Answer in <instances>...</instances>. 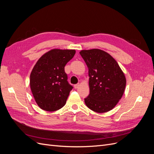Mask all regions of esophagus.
<instances>
[{
  "mask_svg": "<svg viewBox=\"0 0 154 154\" xmlns=\"http://www.w3.org/2000/svg\"><path fill=\"white\" fill-rule=\"evenodd\" d=\"M79 86H80L79 83H77V84H75L74 85V88H78L79 87Z\"/></svg>",
  "mask_w": 154,
  "mask_h": 154,
  "instance_id": "obj_1",
  "label": "esophagus"
}]
</instances>
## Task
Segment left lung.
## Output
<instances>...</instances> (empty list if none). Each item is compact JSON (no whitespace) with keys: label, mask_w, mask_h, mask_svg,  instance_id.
Returning <instances> with one entry per match:
<instances>
[{"label":"left lung","mask_w":154,"mask_h":154,"mask_svg":"<svg viewBox=\"0 0 154 154\" xmlns=\"http://www.w3.org/2000/svg\"><path fill=\"white\" fill-rule=\"evenodd\" d=\"M80 55L88 69L90 93L85 105L91 110L103 113L112 109L124 93L126 78L117 62L100 49L82 50Z\"/></svg>","instance_id":"left-lung-1"}]
</instances>
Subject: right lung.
I'll return each mask as SVG.
<instances>
[{
  "label": "right lung",
  "instance_id": "right-lung-1",
  "mask_svg": "<svg viewBox=\"0 0 154 154\" xmlns=\"http://www.w3.org/2000/svg\"><path fill=\"white\" fill-rule=\"evenodd\" d=\"M75 50L52 49L37 61L30 75L32 95L42 109L53 112L66 103L73 87L67 81L65 66L75 54Z\"/></svg>",
  "mask_w": 154,
  "mask_h": 154
}]
</instances>
